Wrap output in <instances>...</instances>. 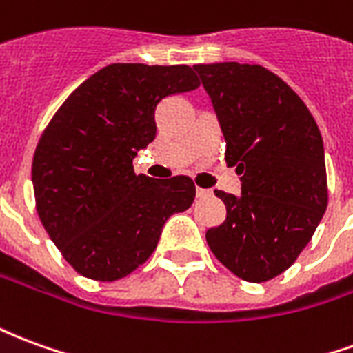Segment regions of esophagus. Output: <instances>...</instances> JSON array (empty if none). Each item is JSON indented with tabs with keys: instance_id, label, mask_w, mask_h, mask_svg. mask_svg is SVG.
<instances>
[{
	"instance_id": "obj_1",
	"label": "esophagus",
	"mask_w": 353,
	"mask_h": 353,
	"mask_svg": "<svg viewBox=\"0 0 353 353\" xmlns=\"http://www.w3.org/2000/svg\"><path fill=\"white\" fill-rule=\"evenodd\" d=\"M210 194H212L210 189H200V187H196V196H199V199H208Z\"/></svg>"
}]
</instances>
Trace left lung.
Returning <instances> with one entry per match:
<instances>
[{"instance_id":"obj_1","label":"left lung","mask_w":353,"mask_h":353,"mask_svg":"<svg viewBox=\"0 0 353 353\" xmlns=\"http://www.w3.org/2000/svg\"><path fill=\"white\" fill-rule=\"evenodd\" d=\"M212 98L236 166L242 194L215 191L227 217L206 232L230 272L253 283L285 272L318 229L327 208L323 139L288 83L257 64L194 65Z\"/></svg>"}]
</instances>
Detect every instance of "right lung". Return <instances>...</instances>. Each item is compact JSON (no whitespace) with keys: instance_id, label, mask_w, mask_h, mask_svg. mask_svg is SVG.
Segmentation results:
<instances>
[{"instance_id":"1","label":"right lung","mask_w":353,"mask_h":353,"mask_svg":"<svg viewBox=\"0 0 353 353\" xmlns=\"http://www.w3.org/2000/svg\"><path fill=\"white\" fill-rule=\"evenodd\" d=\"M199 87L189 65L111 64L50 119L32 162L35 208L79 274L128 276L151 257L170 215L192 204L191 177L136 176L132 161L157 136V105Z\"/></svg>"}]
</instances>
